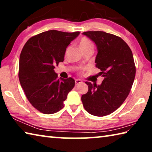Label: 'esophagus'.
<instances>
[{"label": "esophagus", "mask_w": 152, "mask_h": 152, "mask_svg": "<svg viewBox=\"0 0 152 152\" xmlns=\"http://www.w3.org/2000/svg\"><path fill=\"white\" fill-rule=\"evenodd\" d=\"M75 83H76V85H78V84L82 83V81L80 79H76L75 80Z\"/></svg>", "instance_id": "obj_1"}]
</instances>
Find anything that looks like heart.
I'll use <instances>...</instances> for the list:
<instances>
[{
  "label": "heart",
  "mask_w": 152,
  "mask_h": 152,
  "mask_svg": "<svg viewBox=\"0 0 152 152\" xmlns=\"http://www.w3.org/2000/svg\"><path fill=\"white\" fill-rule=\"evenodd\" d=\"M78 45H79L80 49V50L82 51V52L88 50H93V48H94L93 43L86 37H82L79 41Z\"/></svg>",
  "instance_id": "obj_1"
}]
</instances>
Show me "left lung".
Masks as SVG:
<instances>
[{
  "label": "left lung",
  "instance_id": "obj_1",
  "mask_svg": "<svg viewBox=\"0 0 152 152\" xmlns=\"http://www.w3.org/2000/svg\"><path fill=\"white\" fill-rule=\"evenodd\" d=\"M82 34L94 42L97 48L96 67L104 78L101 84L86 82V94L81 100L90 114L104 117L116 110L129 94L135 76L132 51L121 38L104 31H86Z\"/></svg>",
  "mask_w": 152,
  "mask_h": 152
}]
</instances>
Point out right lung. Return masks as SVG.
<instances>
[{
	"mask_svg": "<svg viewBox=\"0 0 152 152\" xmlns=\"http://www.w3.org/2000/svg\"><path fill=\"white\" fill-rule=\"evenodd\" d=\"M80 34L50 30L31 37L19 58V78L28 101L41 113L53 114L75 85L73 78L58 79L53 69L62 62L66 48Z\"/></svg>",
	"mask_w": 152,
	"mask_h": 152,
	"instance_id": "obj_1",
	"label": "right lung"
}]
</instances>
